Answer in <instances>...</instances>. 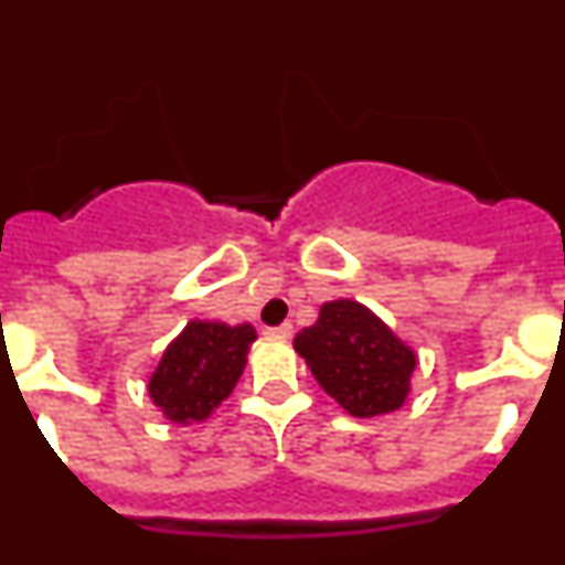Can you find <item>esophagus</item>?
I'll list each match as a JSON object with an SVG mask.
<instances>
[{
    "label": "esophagus",
    "instance_id": "esophagus-1",
    "mask_svg": "<svg viewBox=\"0 0 565 565\" xmlns=\"http://www.w3.org/2000/svg\"><path fill=\"white\" fill-rule=\"evenodd\" d=\"M291 333H294L291 322H282V326H277V328H268V337H277V339H291Z\"/></svg>",
    "mask_w": 565,
    "mask_h": 565
}]
</instances>
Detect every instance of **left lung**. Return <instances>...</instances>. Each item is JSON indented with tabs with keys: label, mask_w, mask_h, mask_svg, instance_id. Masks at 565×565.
<instances>
[{
	"label": "left lung",
	"mask_w": 565,
	"mask_h": 565,
	"mask_svg": "<svg viewBox=\"0 0 565 565\" xmlns=\"http://www.w3.org/2000/svg\"><path fill=\"white\" fill-rule=\"evenodd\" d=\"M319 387L356 418L398 411L411 396L416 351L356 299H333L319 308L311 328L294 337Z\"/></svg>",
	"instance_id": "left-lung-1"
}]
</instances>
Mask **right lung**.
<instances>
[{
    "instance_id": "add662e5",
    "label": "right lung",
    "mask_w": 565,
    "mask_h": 565,
    "mask_svg": "<svg viewBox=\"0 0 565 565\" xmlns=\"http://www.w3.org/2000/svg\"><path fill=\"white\" fill-rule=\"evenodd\" d=\"M257 339L248 322L226 326L192 319L167 344L149 376V398L172 424H201L212 416L243 376L246 353Z\"/></svg>"
}]
</instances>
